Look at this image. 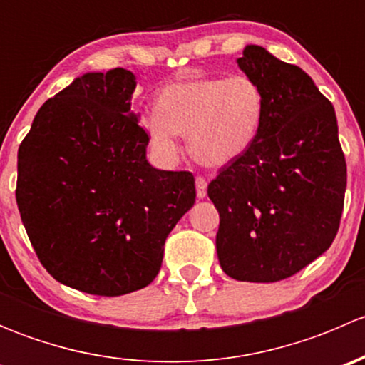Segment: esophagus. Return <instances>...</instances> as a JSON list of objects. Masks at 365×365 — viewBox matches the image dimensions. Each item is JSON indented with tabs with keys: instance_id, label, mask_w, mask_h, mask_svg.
<instances>
[{
	"instance_id": "obj_1",
	"label": "esophagus",
	"mask_w": 365,
	"mask_h": 365,
	"mask_svg": "<svg viewBox=\"0 0 365 365\" xmlns=\"http://www.w3.org/2000/svg\"><path fill=\"white\" fill-rule=\"evenodd\" d=\"M206 187H208L206 180L203 178V176H197V178H196V194H197V197H200V200L206 197Z\"/></svg>"
}]
</instances>
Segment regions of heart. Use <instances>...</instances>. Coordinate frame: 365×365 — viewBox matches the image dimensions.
Here are the masks:
<instances>
[{
	"label": "heart",
	"mask_w": 365,
	"mask_h": 365,
	"mask_svg": "<svg viewBox=\"0 0 365 365\" xmlns=\"http://www.w3.org/2000/svg\"><path fill=\"white\" fill-rule=\"evenodd\" d=\"M263 116L264 95L252 77L194 76L162 88L145 130L160 155L175 157L182 134L200 164L224 168L251 148Z\"/></svg>",
	"instance_id": "obj_1"
}]
</instances>
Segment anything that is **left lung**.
<instances>
[{
	"label": "left lung",
	"instance_id": "8db88e82",
	"mask_svg": "<svg viewBox=\"0 0 365 365\" xmlns=\"http://www.w3.org/2000/svg\"><path fill=\"white\" fill-rule=\"evenodd\" d=\"M237 63L263 90L264 116L251 148L208 185L220 217L217 256L237 281L277 282L332 245L346 160L334 106L304 70L259 46Z\"/></svg>",
	"mask_w": 365,
	"mask_h": 365
}]
</instances>
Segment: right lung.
<instances>
[{
    "label": "right lung",
    "mask_w": 365,
    "mask_h": 365,
    "mask_svg": "<svg viewBox=\"0 0 365 365\" xmlns=\"http://www.w3.org/2000/svg\"><path fill=\"white\" fill-rule=\"evenodd\" d=\"M130 70L88 72L36 113L16 200L40 263L61 284L120 297L157 277L168 235L196 201L189 171L146 160Z\"/></svg>",
    "instance_id": "1"
}]
</instances>
